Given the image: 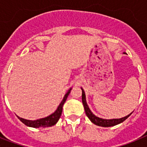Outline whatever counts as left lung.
Wrapping results in <instances>:
<instances>
[{
	"mask_svg": "<svg viewBox=\"0 0 147 147\" xmlns=\"http://www.w3.org/2000/svg\"><path fill=\"white\" fill-rule=\"evenodd\" d=\"M124 54H126L125 52ZM82 91V104L83 106H84V108L85 110V113H86L87 116L88 117V119L90 120V121L92 123H93L94 124L97 126H99V127H113L115 125H117V124H121L123 121L126 120L127 118L129 117V115L132 113H131L130 114L127 115V116L123 118H121V119H102V118H99L96 115H95L94 114L92 113V111L90 110L89 107H88V104L86 102V96H85V93L84 91V90L82 89V88H81Z\"/></svg>",
	"mask_w": 147,
	"mask_h": 147,
	"instance_id": "left-lung-1",
	"label": "left lung"
}]
</instances>
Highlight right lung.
Wrapping results in <instances>:
<instances>
[{
    "label": "right lung",
    "mask_w": 147,
    "mask_h": 147,
    "mask_svg": "<svg viewBox=\"0 0 147 147\" xmlns=\"http://www.w3.org/2000/svg\"><path fill=\"white\" fill-rule=\"evenodd\" d=\"M72 88H70L67 91V93H65V95L63 97V99L62 100L61 103L59 104V105L57 107V109L55 110V112L53 113L52 114L49 115V116L45 118H42V119H39L37 120H27V119H24L23 118H20L19 116H18V118L23 122V124L25 125L28 126V127H34V128H39V127H51V126H54V124H56L57 123V121H59V118H60L61 115H62V107H63V105L65 102L66 99H67L68 95H69L70 92H71Z\"/></svg>",
    "instance_id": "right-lung-1"
}]
</instances>
